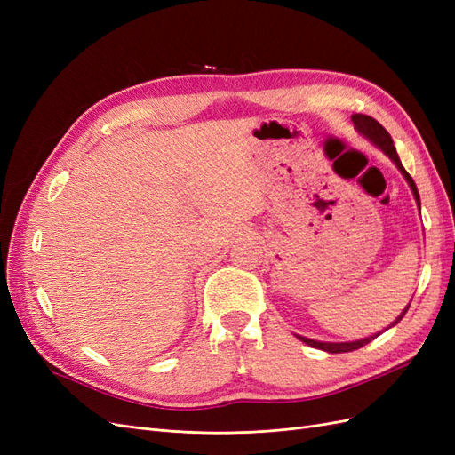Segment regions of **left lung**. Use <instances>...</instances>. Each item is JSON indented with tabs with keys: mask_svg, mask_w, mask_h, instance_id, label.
<instances>
[{
	"mask_svg": "<svg viewBox=\"0 0 455 455\" xmlns=\"http://www.w3.org/2000/svg\"><path fill=\"white\" fill-rule=\"evenodd\" d=\"M353 123H355V127L359 129V132H363L366 139H370L371 142H374L378 148H381L385 154H387L393 161H395V164L398 167V171H401L403 174H404V178H406V182L410 184V188H411V191H414V197H416V201H418V204H419V194H418V188H416V182L411 180V176L406 172V169L403 167V163H401V159H398V156H396V149H395V146H393V139H391V134L385 131L379 123L374 119V117H370V116H364V114H355L353 117ZM410 307V306H408ZM408 307L398 315V319L391 324V326H395L398 321L403 319V316L406 315V311H408ZM378 336V334H376ZM376 336H370V338H364V339H359V341H343V343H326V341H315V339H309V338H304V336H298L301 341L304 343H307V346H311V347H315V349H323V351H328V353H347V351H355V349H361V347H364L366 343H370L371 339H374Z\"/></svg>",
	"mask_w": 455,
	"mask_h": 455,
	"instance_id": "left-lung-1",
	"label": "left lung"
}]
</instances>
